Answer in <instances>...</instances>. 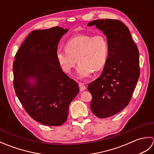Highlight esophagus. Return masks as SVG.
<instances>
[{
	"label": "esophagus",
	"mask_w": 154,
	"mask_h": 154,
	"mask_svg": "<svg viewBox=\"0 0 154 154\" xmlns=\"http://www.w3.org/2000/svg\"><path fill=\"white\" fill-rule=\"evenodd\" d=\"M79 86L80 91H85V89H87L86 86L85 85L84 83H83L79 82Z\"/></svg>",
	"instance_id": "esophagus-1"
}]
</instances>
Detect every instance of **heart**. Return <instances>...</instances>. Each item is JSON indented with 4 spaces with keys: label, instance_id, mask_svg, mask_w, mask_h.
Wrapping results in <instances>:
<instances>
[{
    "label": "heart",
    "instance_id": "b5f03b06",
    "mask_svg": "<svg viewBox=\"0 0 154 154\" xmlns=\"http://www.w3.org/2000/svg\"><path fill=\"white\" fill-rule=\"evenodd\" d=\"M109 45L103 34L79 35L71 38L66 48L60 47L56 50V59L61 69L69 73L77 63L78 77H89L93 71L102 69L109 56Z\"/></svg>",
    "mask_w": 154,
    "mask_h": 154
}]
</instances>
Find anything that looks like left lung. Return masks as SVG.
Returning a JSON list of instances; mask_svg holds the SVG:
<instances>
[{
    "instance_id": "obj_1",
    "label": "left lung",
    "mask_w": 154,
    "mask_h": 154,
    "mask_svg": "<svg viewBox=\"0 0 154 154\" xmlns=\"http://www.w3.org/2000/svg\"><path fill=\"white\" fill-rule=\"evenodd\" d=\"M87 26H96L109 42V56L102 73L88 86L92 95L91 110L104 119L119 113L130 103L140 77L139 51L128 28L121 21L96 20Z\"/></svg>"
}]
</instances>
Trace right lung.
Wrapping results in <instances>:
<instances>
[{"mask_svg":"<svg viewBox=\"0 0 154 154\" xmlns=\"http://www.w3.org/2000/svg\"><path fill=\"white\" fill-rule=\"evenodd\" d=\"M67 31L59 26L32 31L13 63L16 96L31 118L46 126H61L67 120L69 104L79 92L56 59L59 42Z\"/></svg>","mask_w":154,"mask_h":154,"instance_id":"1","label":"right lung"}]
</instances>
